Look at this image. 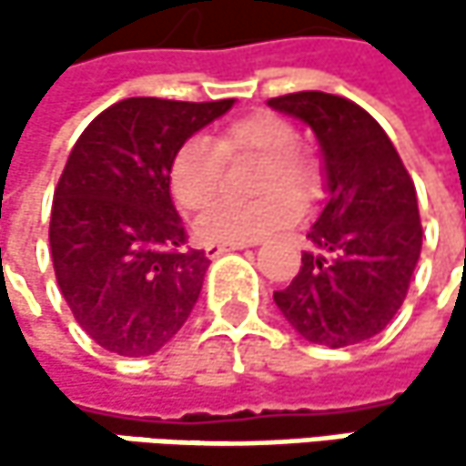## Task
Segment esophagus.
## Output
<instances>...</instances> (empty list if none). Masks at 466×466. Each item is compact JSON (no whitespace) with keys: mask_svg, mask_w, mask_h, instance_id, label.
<instances>
[{"mask_svg":"<svg viewBox=\"0 0 466 466\" xmlns=\"http://www.w3.org/2000/svg\"><path fill=\"white\" fill-rule=\"evenodd\" d=\"M250 242H208L205 245V253L210 256V258H216V256H221V253H229V250H242V248H248Z\"/></svg>","mask_w":466,"mask_h":466,"instance_id":"1","label":"esophagus"}]
</instances>
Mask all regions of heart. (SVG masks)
Here are the masks:
<instances>
[{"label": "heart", "mask_w": 466, "mask_h": 466, "mask_svg": "<svg viewBox=\"0 0 466 466\" xmlns=\"http://www.w3.org/2000/svg\"><path fill=\"white\" fill-rule=\"evenodd\" d=\"M299 135L291 121L275 113H250L227 124L216 142L191 137L180 145L169 164V188L188 213L205 210L218 198L223 158L258 155L265 167L257 178V193L268 197L250 206H217L199 216L197 232L208 242H253L291 227L299 205L319 194V169L313 158L297 147Z\"/></svg>", "instance_id": "1"}]
</instances>
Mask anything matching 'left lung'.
Segmentation results:
<instances>
[{
	"label": "left lung",
	"mask_w": 466,
	"mask_h": 466,
	"mask_svg": "<svg viewBox=\"0 0 466 466\" xmlns=\"http://www.w3.org/2000/svg\"><path fill=\"white\" fill-rule=\"evenodd\" d=\"M269 107L305 121L321 145L324 210L299 275L275 305L308 342L345 348L383 331L402 308L420 256L416 186L383 127L350 99L299 91Z\"/></svg>",
	"instance_id": "8db88e82"
}]
</instances>
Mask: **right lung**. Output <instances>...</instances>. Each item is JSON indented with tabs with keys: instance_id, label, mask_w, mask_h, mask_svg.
Segmentation results:
<instances>
[{
	"instance_id": "right-lung-1",
	"label": "right lung",
	"mask_w": 466,
	"mask_h": 466,
	"mask_svg": "<svg viewBox=\"0 0 466 466\" xmlns=\"http://www.w3.org/2000/svg\"><path fill=\"white\" fill-rule=\"evenodd\" d=\"M232 105L132 96L75 142L53 194L50 256L75 321L105 350L150 356L188 321L210 261L183 248L169 164Z\"/></svg>"
}]
</instances>
